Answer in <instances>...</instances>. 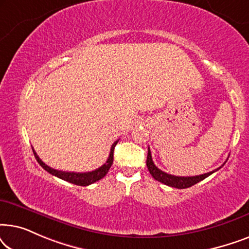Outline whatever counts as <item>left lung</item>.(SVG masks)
<instances>
[{"instance_id":"left-lung-1","label":"left lung","mask_w":249,"mask_h":249,"mask_svg":"<svg viewBox=\"0 0 249 249\" xmlns=\"http://www.w3.org/2000/svg\"><path fill=\"white\" fill-rule=\"evenodd\" d=\"M224 164H226V162H224L222 165H224ZM146 165H147L149 173H151L152 177L155 180L164 183V185H166V186L175 187V188H178V189H185V188H188V187L196 185L197 182L202 181V180L207 178V177L212 175V173H214L219 169L222 168V165H221L220 168L213 170V171L204 173V175L194 176V177L172 176V175H169V173L163 172L162 170H160L158 166L154 164V162H153V160H152V154H151V149H149V147H148V153H147V160H146Z\"/></svg>"}]
</instances>
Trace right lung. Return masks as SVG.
Segmentation results:
<instances>
[{
    "mask_svg": "<svg viewBox=\"0 0 249 249\" xmlns=\"http://www.w3.org/2000/svg\"><path fill=\"white\" fill-rule=\"evenodd\" d=\"M119 139L118 141H115L113 144L111 146V152H110V155H108L107 158V161L104 163L103 165L100 166V168L94 170V171H90V172H67V171H60V170H55V169H52L50 168L49 165H46L45 163H44L42 160L38 158V155L36 154L35 149L33 148V152H34V155H35V158L37 160V162L39 163V165L42 166L44 170H46L47 172L51 173V175L57 177V178L62 179V180H66L68 182H71L73 183V185H77V186H88V185H91V183L98 181V180H101L102 178H104V176H107V173L108 172V170H110L112 163H113V152H114V147L115 145L118 144Z\"/></svg>",
    "mask_w": 249,
    "mask_h": 249,
    "instance_id": "obj_1",
    "label": "right lung"
}]
</instances>
